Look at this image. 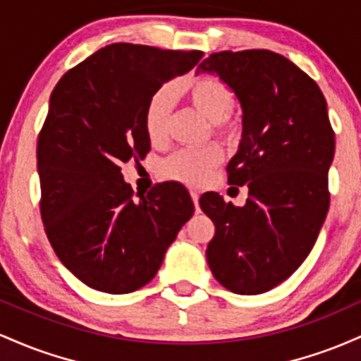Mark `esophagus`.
Returning a JSON list of instances; mask_svg holds the SVG:
<instances>
[{
  "mask_svg": "<svg viewBox=\"0 0 361 361\" xmlns=\"http://www.w3.org/2000/svg\"><path fill=\"white\" fill-rule=\"evenodd\" d=\"M191 197H192L194 206H196V213H200V192L191 189Z\"/></svg>",
  "mask_w": 361,
  "mask_h": 361,
  "instance_id": "esophagus-1",
  "label": "esophagus"
}]
</instances>
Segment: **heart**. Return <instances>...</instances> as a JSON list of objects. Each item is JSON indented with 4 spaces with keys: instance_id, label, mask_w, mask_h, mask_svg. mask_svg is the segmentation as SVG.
Masks as SVG:
<instances>
[{
    "instance_id": "b5f03b06",
    "label": "heart",
    "mask_w": 361,
    "mask_h": 361,
    "mask_svg": "<svg viewBox=\"0 0 361 361\" xmlns=\"http://www.w3.org/2000/svg\"><path fill=\"white\" fill-rule=\"evenodd\" d=\"M173 95L180 97L202 117L213 123V129L224 136H232L235 123L228 117L233 105V93L221 80L213 76H197L172 88ZM170 107L172 97L169 90L153 93L145 109V129L149 141L155 145L164 143L169 136ZM221 164V152L216 145L202 148H188L173 153L164 164L165 176L185 182L191 185H201L212 177L213 170Z\"/></svg>"
}]
</instances>
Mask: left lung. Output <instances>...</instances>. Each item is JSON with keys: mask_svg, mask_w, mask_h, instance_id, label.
Listing matches in <instances>:
<instances>
[{"mask_svg": "<svg viewBox=\"0 0 361 361\" xmlns=\"http://www.w3.org/2000/svg\"><path fill=\"white\" fill-rule=\"evenodd\" d=\"M196 73L216 75L240 104V143L226 172L228 184L249 188L240 208L218 192L201 196L214 224L208 266L233 293H264L300 268L329 209L326 99L300 68L264 49L214 52Z\"/></svg>", "mask_w": 361, "mask_h": 361, "instance_id": "8db88e82", "label": "left lung"}]
</instances>
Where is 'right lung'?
Wrapping results in <instances>:
<instances>
[{"mask_svg":"<svg viewBox=\"0 0 361 361\" xmlns=\"http://www.w3.org/2000/svg\"><path fill=\"white\" fill-rule=\"evenodd\" d=\"M201 58V51L111 44L51 93L37 143L40 213L56 256L93 290L131 293L152 281L192 216L191 196L177 182L133 200L121 164L149 152L145 109L153 93Z\"/></svg>","mask_w":361,"mask_h":361,"instance_id":"1","label":"right lung"}]
</instances>
